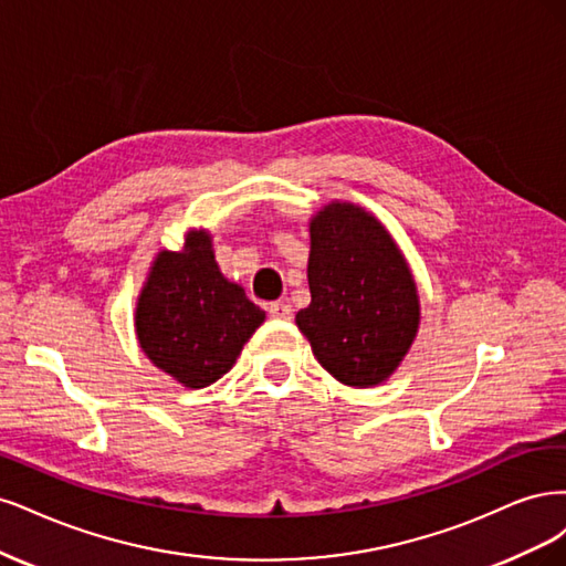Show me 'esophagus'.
<instances>
[{"label":"esophagus","mask_w":566,"mask_h":566,"mask_svg":"<svg viewBox=\"0 0 566 566\" xmlns=\"http://www.w3.org/2000/svg\"><path fill=\"white\" fill-rule=\"evenodd\" d=\"M268 315L275 317V319H291V305L284 303V301L270 303V305H268Z\"/></svg>","instance_id":"34e87169"}]
</instances>
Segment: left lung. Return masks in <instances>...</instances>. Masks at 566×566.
Segmentation results:
<instances>
[{
  "label": "left lung",
  "mask_w": 566,
  "mask_h": 566,
  "mask_svg": "<svg viewBox=\"0 0 566 566\" xmlns=\"http://www.w3.org/2000/svg\"><path fill=\"white\" fill-rule=\"evenodd\" d=\"M307 284L296 324L317 361L343 386L386 382L421 324L416 280L388 228L353 202L322 207L310 218Z\"/></svg>",
  "instance_id": "obj_1"
}]
</instances>
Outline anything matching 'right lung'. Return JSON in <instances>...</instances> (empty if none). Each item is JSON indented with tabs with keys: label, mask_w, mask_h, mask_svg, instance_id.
I'll return each mask as SVG.
<instances>
[{
	"label": "right lung",
	"mask_w": 566,
	"mask_h": 566,
	"mask_svg": "<svg viewBox=\"0 0 566 566\" xmlns=\"http://www.w3.org/2000/svg\"><path fill=\"white\" fill-rule=\"evenodd\" d=\"M265 322L240 284L223 277L209 230H188L180 251L161 249L136 301V338L157 369L207 388L232 369Z\"/></svg>",
	"instance_id": "add662e5"
}]
</instances>
